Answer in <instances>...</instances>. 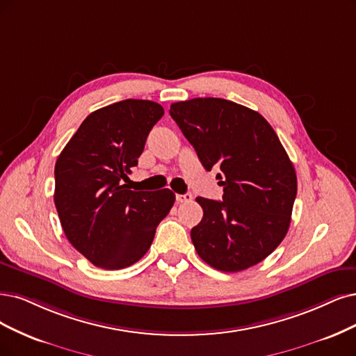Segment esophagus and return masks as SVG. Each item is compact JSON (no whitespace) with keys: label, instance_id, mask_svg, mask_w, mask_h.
<instances>
[{"label":"esophagus","instance_id":"obj_1","mask_svg":"<svg viewBox=\"0 0 356 356\" xmlns=\"http://www.w3.org/2000/svg\"><path fill=\"white\" fill-rule=\"evenodd\" d=\"M176 201H177L179 204H183V202H191V201H192V195H191V193L176 195Z\"/></svg>","mask_w":356,"mask_h":356}]
</instances>
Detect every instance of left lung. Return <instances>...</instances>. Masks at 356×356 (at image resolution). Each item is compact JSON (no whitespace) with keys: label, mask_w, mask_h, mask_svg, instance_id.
<instances>
[{"label":"left lung","mask_w":356,"mask_h":356,"mask_svg":"<svg viewBox=\"0 0 356 356\" xmlns=\"http://www.w3.org/2000/svg\"><path fill=\"white\" fill-rule=\"evenodd\" d=\"M170 115L205 170L220 168L222 201L198 196L204 217L191 230L198 255L236 273L266 259L291 226L298 180L274 129L259 113L222 98L170 105Z\"/></svg>","instance_id":"1"}]
</instances>
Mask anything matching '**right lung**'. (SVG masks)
Masks as SVG:
<instances>
[{
    "label": "right lung",
    "mask_w": 356,
    "mask_h": 356,
    "mask_svg": "<svg viewBox=\"0 0 356 356\" xmlns=\"http://www.w3.org/2000/svg\"><path fill=\"white\" fill-rule=\"evenodd\" d=\"M160 104L124 99L90 113L56 163L54 202L65 238L92 264L122 270L149 249L176 196L170 189L130 191Z\"/></svg>",
    "instance_id": "obj_1"
}]
</instances>
